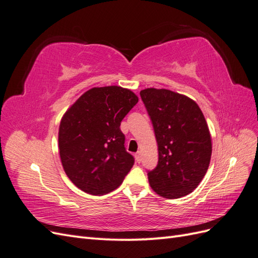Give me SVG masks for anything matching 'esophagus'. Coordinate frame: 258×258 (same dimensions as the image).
Listing matches in <instances>:
<instances>
[{
	"label": "esophagus",
	"mask_w": 258,
	"mask_h": 258,
	"mask_svg": "<svg viewBox=\"0 0 258 258\" xmlns=\"http://www.w3.org/2000/svg\"><path fill=\"white\" fill-rule=\"evenodd\" d=\"M141 159H142V154H141V152H138V153L136 154V160H137L138 162H140V161H141Z\"/></svg>",
	"instance_id": "1"
}]
</instances>
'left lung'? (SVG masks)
<instances>
[{
  "instance_id": "1",
  "label": "left lung",
  "mask_w": 258,
  "mask_h": 258,
  "mask_svg": "<svg viewBox=\"0 0 258 258\" xmlns=\"http://www.w3.org/2000/svg\"><path fill=\"white\" fill-rule=\"evenodd\" d=\"M158 145V163L148 171L152 189L167 199L190 194L206 175L212 140L200 107L190 98L168 89L141 90Z\"/></svg>"
}]
</instances>
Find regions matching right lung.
<instances>
[{"instance_id": "right-lung-1", "label": "right lung", "mask_w": 258, "mask_h": 258, "mask_svg": "<svg viewBox=\"0 0 258 258\" xmlns=\"http://www.w3.org/2000/svg\"><path fill=\"white\" fill-rule=\"evenodd\" d=\"M138 101L135 92L120 86L95 87L62 116L58 136L62 167L83 191L96 196L111 192L134 166L119 127Z\"/></svg>"}]
</instances>
